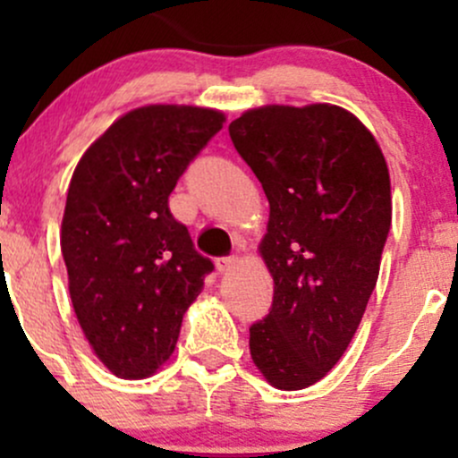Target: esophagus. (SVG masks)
I'll return each mask as SVG.
<instances>
[{
  "label": "esophagus",
  "instance_id": "esophagus-1",
  "mask_svg": "<svg viewBox=\"0 0 458 458\" xmlns=\"http://www.w3.org/2000/svg\"><path fill=\"white\" fill-rule=\"evenodd\" d=\"M236 262H239V260H236L234 256H230V259H219L217 262H215V267H217L219 273H228V271L234 269Z\"/></svg>",
  "mask_w": 458,
  "mask_h": 458
}]
</instances>
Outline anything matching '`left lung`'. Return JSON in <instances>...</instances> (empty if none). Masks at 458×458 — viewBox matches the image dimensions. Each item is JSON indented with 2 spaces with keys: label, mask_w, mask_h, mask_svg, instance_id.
Wrapping results in <instances>:
<instances>
[{
  "label": "left lung",
  "mask_w": 458,
  "mask_h": 458,
  "mask_svg": "<svg viewBox=\"0 0 458 458\" xmlns=\"http://www.w3.org/2000/svg\"><path fill=\"white\" fill-rule=\"evenodd\" d=\"M228 131L269 199L259 254L273 306L250 327L251 361L277 390H303L338 364L377 286L390 170L370 129L331 103L262 105Z\"/></svg>",
  "instance_id": "left-lung-1"
}]
</instances>
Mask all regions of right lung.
Segmentation results:
<instances>
[{
    "mask_svg": "<svg viewBox=\"0 0 458 458\" xmlns=\"http://www.w3.org/2000/svg\"><path fill=\"white\" fill-rule=\"evenodd\" d=\"M224 123L213 107L144 105L109 124L72 172L60 230L68 293L92 353L120 379H146L170 360L213 271L167 198Z\"/></svg>",
    "mask_w": 458,
    "mask_h": 458,
    "instance_id": "add662e5",
    "label": "right lung"
}]
</instances>
